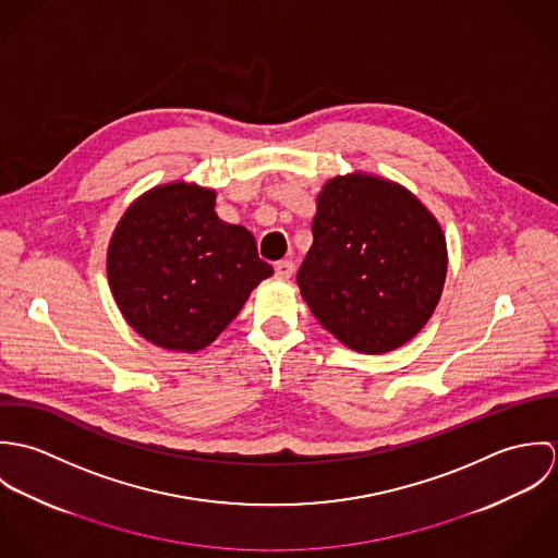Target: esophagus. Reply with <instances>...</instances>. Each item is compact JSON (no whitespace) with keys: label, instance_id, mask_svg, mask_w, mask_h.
Returning <instances> with one entry per match:
<instances>
[{"label":"esophagus","instance_id":"esophagus-1","mask_svg":"<svg viewBox=\"0 0 558 558\" xmlns=\"http://www.w3.org/2000/svg\"><path fill=\"white\" fill-rule=\"evenodd\" d=\"M292 272H294V264H292V259H281V262H277V264H275V275H277L279 279H290V277H292Z\"/></svg>","mask_w":558,"mask_h":558}]
</instances>
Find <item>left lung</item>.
Segmentation results:
<instances>
[{
    "label": "left lung",
    "mask_w": 558,
    "mask_h": 558,
    "mask_svg": "<svg viewBox=\"0 0 558 558\" xmlns=\"http://www.w3.org/2000/svg\"><path fill=\"white\" fill-rule=\"evenodd\" d=\"M312 232L296 281L343 345L385 354L432 318L447 277V240L405 186L365 171L335 175L318 193Z\"/></svg>",
    "instance_id": "left-lung-1"
}]
</instances>
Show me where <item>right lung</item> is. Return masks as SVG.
<instances>
[{
  "instance_id": "obj_1",
  "label": "right lung",
  "mask_w": 558,
  "mask_h": 558,
  "mask_svg": "<svg viewBox=\"0 0 558 558\" xmlns=\"http://www.w3.org/2000/svg\"><path fill=\"white\" fill-rule=\"evenodd\" d=\"M217 191L167 182L140 195L107 248L118 310L150 343L171 352L210 345L248 294L272 275L253 234L215 213Z\"/></svg>"
}]
</instances>
